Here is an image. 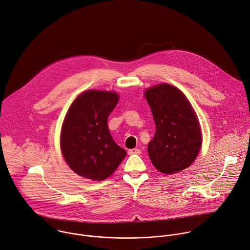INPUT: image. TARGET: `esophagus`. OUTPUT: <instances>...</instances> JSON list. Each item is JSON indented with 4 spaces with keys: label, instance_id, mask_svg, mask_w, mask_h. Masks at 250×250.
<instances>
[{
    "label": "esophagus",
    "instance_id": "obj_1",
    "mask_svg": "<svg viewBox=\"0 0 250 250\" xmlns=\"http://www.w3.org/2000/svg\"><path fill=\"white\" fill-rule=\"evenodd\" d=\"M141 153V150L139 148H132V149H129L128 150V154H140Z\"/></svg>",
    "mask_w": 250,
    "mask_h": 250
}]
</instances>
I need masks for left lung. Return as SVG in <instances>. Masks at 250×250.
I'll return each mask as SVG.
<instances>
[{"label":"left lung","instance_id":"left-lung-1","mask_svg":"<svg viewBox=\"0 0 250 250\" xmlns=\"http://www.w3.org/2000/svg\"><path fill=\"white\" fill-rule=\"evenodd\" d=\"M155 123V134L147 152L154 167L173 174L188 168L201 146L197 118L185 95L169 84H160L146 92Z\"/></svg>","mask_w":250,"mask_h":250}]
</instances>
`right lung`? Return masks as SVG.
Instances as JSON below:
<instances>
[{"label": "right lung", "instance_id": "add662e5", "mask_svg": "<svg viewBox=\"0 0 250 250\" xmlns=\"http://www.w3.org/2000/svg\"><path fill=\"white\" fill-rule=\"evenodd\" d=\"M118 103L113 92L87 91L70 106L61 137L63 157L78 175L95 181L109 177L126 156L112 139L107 118Z\"/></svg>", "mask_w": 250, "mask_h": 250}]
</instances>
